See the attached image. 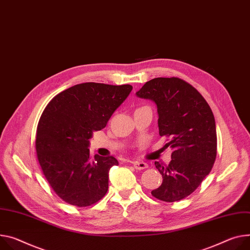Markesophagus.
<instances>
[{
  "mask_svg": "<svg viewBox=\"0 0 250 250\" xmlns=\"http://www.w3.org/2000/svg\"><path fill=\"white\" fill-rule=\"evenodd\" d=\"M132 166L135 169H139V170H142V169H146L148 167L147 164L144 163V162H139V161H134L132 162Z\"/></svg>",
  "mask_w": 250,
  "mask_h": 250,
  "instance_id": "34e87169",
  "label": "esophagus"
}]
</instances>
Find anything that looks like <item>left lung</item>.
Here are the masks:
<instances>
[{"instance_id":"left-lung-1","label":"left lung","mask_w":250,"mask_h":250,"mask_svg":"<svg viewBox=\"0 0 250 250\" xmlns=\"http://www.w3.org/2000/svg\"><path fill=\"white\" fill-rule=\"evenodd\" d=\"M155 103L161 137L169 138L172 149L166 166L155 162L163 175L155 198L174 202L191 194L209 174L216 157L217 138L212 110L191 84L178 78H155L137 92Z\"/></svg>"}]
</instances>
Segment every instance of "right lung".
<instances>
[{
    "mask_svg": "<svg viewBox=\"0 0 250 250\" xmlns=\"http://www.w3.org/2000/svg\"><path fill=\"white\" fill-rule=\"evenodd\" d=\"M130 84H76L57 95L37 127L36 151L42 173L59 197L79 208L102 199L108 188L113 156L89 155L93 132L105 127L131 92Z\"/></svg>",
    "mask_w": 250,
    "mask_h": 250,
    "instance_id": "add662e5",
    "label": "right lung"
}]
</instances>
